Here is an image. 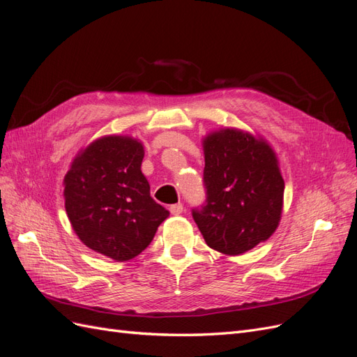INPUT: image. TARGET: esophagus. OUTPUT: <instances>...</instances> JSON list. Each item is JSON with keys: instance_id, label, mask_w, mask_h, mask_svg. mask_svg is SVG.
Segmentation results:
<instances>
[{"instance_id": "1", "label": "esophagus", "mask_w": 357, "mask_h": 357, "mask_svg": "<svg viewBox=\"0 0 357 357\" xmlns=\"http://www.w3.org/2000/svg\"><path fill=\"white\" fill-rule=\"evenodd\" d=\"M169 213L172 214V215H178V214H181L183 213V205L178 202V204H174V205H171L169 207Z\"/></svg>"}]
</instances>
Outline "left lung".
<instances>
[{
	"instance_id": "obj_1",
	"label": "left lung",
	"mask_w": 357,
	"mask_h": 357,
	"mask_svg": "<svg viewBox=\"0 0 357 357\" xmlns=\"http://www.w3.org/2000/svg\"><path fill=\"white\" fill-rule=\"evenodd\" d=\"M207 199L193 220L213 250L238 256L266 241L283 213L284 180L261 135L222 128L202 138Z\"/></svg>"
}]
</instances>
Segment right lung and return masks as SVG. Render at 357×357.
Segmentation results:
<instances>
[{"label": "right lung", "instance_id": "obj_1", "mask_svg": "<svg viewBox=\"0 0 357 357\" xmlns=\"http://www.w3.org/2000/svg\"><path fill=\"white\" fill-rule=\"evenodd\" d=\"M144 147L129 135H104L82 149L63 177L70 223L91 250L129 261L152 243L169 211L150 197Z\"/></svg>", "mask_w": 357, "mask_h": 357}]
</instances>
